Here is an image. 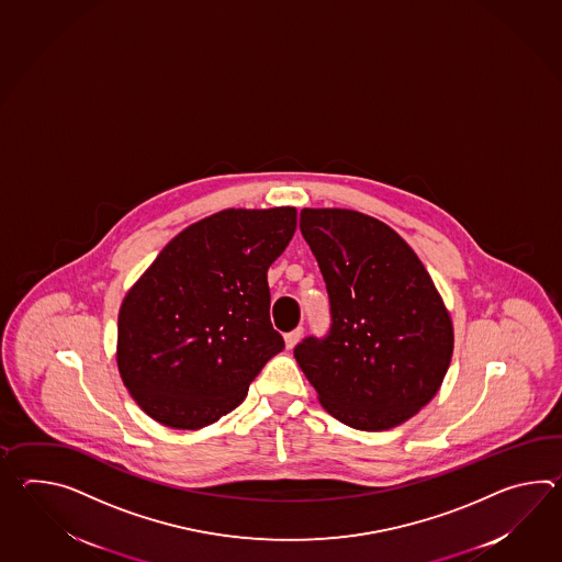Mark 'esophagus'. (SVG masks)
Segmentation results:
<instances>
[{
  "instance_id": "esophagus-1",
  "label": "esophagus",
  "mask_w": 562,
  "mask_h": 562,
  "mask_svg": "<svg viewBox=\"0 0 562 562\" xmlns=\"http://www.w3.org/2000/svg\"><path fill=\"white\" fill-rule=\"evenodd\" d=\"M302 333H304V328H302V326H296L294 330H290L288 335H284V340H286V349L296 347V342H299L300 338H302Z\"/></svg>"
}]
</instances>
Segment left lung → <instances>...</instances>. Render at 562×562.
I'll list each match as a JSON object with an SVG mask.
<instances>
[{
  "instance_id": "left-lung-1",
  "label": "left lung",
  "mask_w": 562,
  "mask_h": 562,
  "mask_svg": "<svg viewBox=\"0 0 562 562\" xmlns=\"http://www.w3.org/2000/svg\"><path fill=\"white\" fill-rule=\"evenodd\" d=\"M330 300V330L294 357L326 412L362 431L401 425L448 373L453 326L431 276L387 224L352 210H302Z\"/></svg>"
}]
</instances>
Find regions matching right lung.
Wrapping results in <instances>:
<instances>
[{
    "mask_svg": "<svg viewBox=\"0 0 562 562\" xmlns=\"http://www.w3.org/2000/svg\"><path fill=\"white\" fill-rule=\"evenodd\" d=\"M294 232L296 207L213 213L177 234L126 292L116 364L155 422L215 424L284 349L270 323L268 268Z\"/></svg>",
    "mask_w": 562,
    "mask_h": 562,
    "instance_id": "1",
    "label": "right lung"
}]
</instances>
